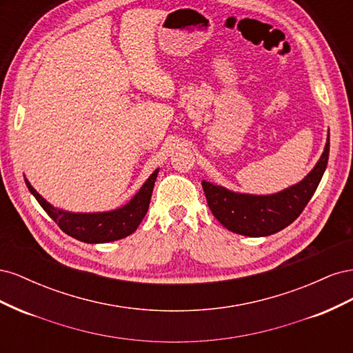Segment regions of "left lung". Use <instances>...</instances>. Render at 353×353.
I'll use <instances>...</instances> for the list:
<instances>
[{
	"instance_id": "obj_1",
	"label": "left lung",
	"mask_w": 353,
	"mask_h": 353,
	"mask_svg": "<svg viewBox=\"0 0 353 353\" xmlns=\"http://www.w3.org/2000/svg\"><path fill=\"white\" fill-rule=\"evenodd\" d=\"M330 135L314 169L301 183L280 193L256 196L236 193L225 187L201 181L209 209L227 230L248 237H266L279 232L301 215L314 196L328 163Z\"/></svg>"
}]
</instances>
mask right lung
I'll use <instances>...</instances> for the list:
<instances>
[{
	"instance_id": "add662e5",
	"label": "right lung",
	"mask_w": 353,
	"mask_h": 353,
	"mask_svg": "<svg viewBox=\"0 0 353 353\" xmlns=\"http://www.w3.org/2000/svg\"><path fill=\"white\" fill-rule=\"evenodd\" d=\"M157 174L159 169H156L154 172L148 176L140 191H138L125 206L109 212L95 213H74L57 209L50 205V203L30 185L26 178L25 183L30 193L34 194V197L42 206V209L48 213V216L57 223L63 232H66L68 236L79 241L97 244L125 239L138 228L148 210V205H150Z\"/></svg>"
}]
</instances>
